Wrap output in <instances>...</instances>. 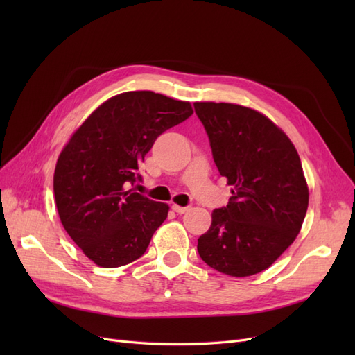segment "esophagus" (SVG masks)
I'll use <instances>...</instances> for the list:
<instances>
[{
	"label": "esophagus",
	"instance_id": "esophagus-1",
	"mask_svg": "<svg viewBox=\"0 0 355 355\" xmlns=\"http://www.w3.org/2000/svg\"><path fill=\"white\" fill-rule=\"evenodd\" d=\"M171 209H173V211H176L179 214H184V213H187L189 210L188 206L187 207H182V206H178V204H173V206H171Z\"/></svg>",
	"mask_w": 355,
	"mask_h": 355
}]
</instances>
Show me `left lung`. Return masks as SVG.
<instances>
[{
    "label": "left lung",
    "instance_id": "left-lung-1",
    "mask_svg": "<svg viewBox=\"0 0 355 355\" xmlns=\"http://www.w3.org/2000/svg\"><path fill=\"white\" fill-rule=\"evenodd\" d=\"M214 164L232 197L214 209L198 239V254L231 277L271 266L299 234L308 209V185L296 148L261 112L234 103L196 102Z\"/></svg>",
    "mask_w": 355,
    "mask_h": 355
}]
</instances>
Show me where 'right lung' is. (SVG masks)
Here are the masks:
<instances>
[{
	"mask_svg": "<svg viewBox=\"0 0 355 355\" xmlns=\"http://www.w3.org/2000/svg\"><path fill=\"white\" fill-rule=\"evenodd\" d=\"M189 102L154 92L108 99L72 135L53 178L63 228L96 265L116 268L141 257L168 206L130 189L155 139L192 115Z\"/></svg>",
	"mask_w": 355,
	"mask_h": 355,
	"instance_id": "right-lung-1",
	"label": "right lung"
}]
</instances>
